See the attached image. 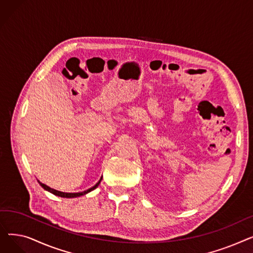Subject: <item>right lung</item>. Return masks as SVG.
I'll use <instances>...</instances> for the list:
<instances>
[{"label": "right lung", "instance_id": "obj_1", "mask_svg": "<svg viewBox=\"0 0 253 253\" xmlns=\"http://www.w3.org/2000/svg\"><path fill=\"white\" fill-rule=\"evenodd\" d=\"M101 179H102V176L100 177V179L98 180V182H97L96 184L93 185L92 188H90V189H88V190H86V191H84V192H79V193H64V192H60V191H57V190H54V189H51L50 187H48V185L42 183L40 180H38V182L40 183V185H41V187H42L44 190H46V191L52 193L53 195H55V196L62 197V198H77V197H81V196H83V195H86V194L90 193V192L93 191V190H95V189L98 187V185H99Z\"/></svg>", "mask_w": 253, "mask_h": 253}]
</instances>
